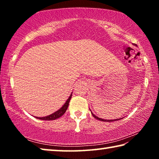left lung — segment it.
I'll use <instances>...</instances> for the list:
<instances>
[{"label":"left lung","instance_id":"left-lung-1","mask_svg":"<svg viewBox=\"0 0 159 159\" xmlns=\"http://www.w3.org/2000/svg\"><path fill=\"white\" fill-rule=\"evenodd\" d=\"M133 45H134V44H133ZM90 111H91V114H92V115L93 116V117H94V118H95L96 119H98V120H101V121H104V122H112V121H115V120H120V119H121V118H117V119H110V120H107V119H103V118H99V117L97 116H95V114H94L92 112V111H91V110H90Z\"/></svg>","mask_w":159,"mask_h":159}]
</instances>
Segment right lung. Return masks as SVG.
<instances>
[{
	"label": "right lung",
	"instance_id": "right-lung-1",
	"mask_svg": "<svg viewBox=\"0 0 159 159\" xmlns=\"http://www.w3.org/2000/svg\"><path fill=\"white\" fill-rule=\"evenodd\" d=\"M71 96H72V93L70 96L69 97V98L67 99V100L65 102V103L63 104V106L61 107L60 109H58L57 111L52 113V114L50 115H48L47 116H44V117H35L38 118V119H41V120H55L57 119V118L61 117V116H62L64 113L66 112L67 108H68L69 107V102H70V99L71 98Z\"/></svg>",
	"mask_w": 159,
	"mask_h": 159
}]
</instances>
